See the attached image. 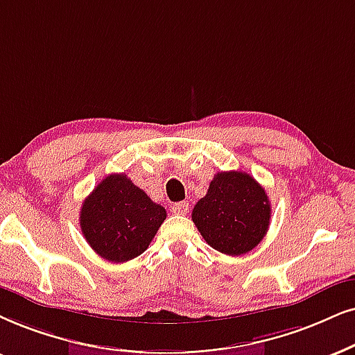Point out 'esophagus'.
Masks as SVG:
<instances>
[{
	"label": "esophagus",
	"mask_w": 355,
	"mask_h": 355,
	"mask_svg": "<svg viewBox=\"0 0 355 355\" xmlns=\"http://www.w3.org/2000/svg\"><path fill=\"white\" fill-rule=\"evenodd\" d=\"M188 205L187 201H180V203H175L173 206H172V213H175V214H187L188 213Z\"/></svg>",
	"instance_id": "34e87169"
}]
</instances>
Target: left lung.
<instances>
[{
    "mask_svg": "<svg viewBox=\"0 0 355 355\" xmlns=\"http://www.w3.org/2000/svg\"><path fill=\"white\" fill-rule=\"evenodd\" d=\"M270 203L266 190L245 172H218L205 198L191 213L203 239L227 255L252 250L270 224Z\"/></svg>",
    "mask_w": 355,
    "mask_h": 355,
    "instance_id": "obj_1",
    "label": "left lung"
}]
</instances>
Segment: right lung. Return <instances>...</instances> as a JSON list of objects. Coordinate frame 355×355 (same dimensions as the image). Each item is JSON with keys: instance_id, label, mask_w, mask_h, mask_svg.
<instances>
[{"instance_id": "1", "label": "right lung", "mask_w": 355, "mask_h": 355, "mask_svg": "<svg viewBox=\"0 0 355 355\" xmlns=\"http://www.w3.org/2000/svg\"><path fill=\"white\" fill-rule=\"evenodd\" d=\"M167 218L124 173L98 183L80 209V227L92 249L110 262H128L149 248Z\"/></svg>"}]
</instances>
